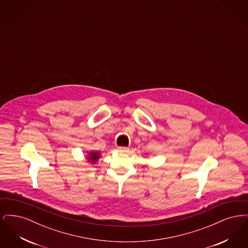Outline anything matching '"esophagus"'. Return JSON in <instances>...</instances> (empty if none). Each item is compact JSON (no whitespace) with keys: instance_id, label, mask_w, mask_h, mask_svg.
<instances>
[{"instance_id":"34e87169","label":"esophagus","mask_w":248,"mask_h":248,"mask_svg":"<svg viewBox=\"0 0 248 248\" xmlns=\"http://www.w3.org/2000/svg\"><path fill=\"white\" fill-rule=\"evenodd\" d=\"M127 150H128V148H126V147H118V151L121 153H125V152H127Z\"/></svg>"}]
</instances>
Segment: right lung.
<instances>
[{"label": "right lung", "instance_id": "add662e5", "mask_svg": "<svg viewBox=\"0 0 248 248\" xmlns=\"http://www.w3.org/2000/svg\"><path fill=\"white\" fill-rule=\"evenodd\" d=\"M98 158H99V154H98V153L94 152V153H90V155H89V158H88V159H89L92 163H95Z\"/></svg>", "mask_w": 248, "mask_h": 248}]
</instances>
